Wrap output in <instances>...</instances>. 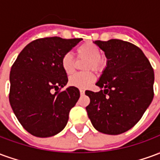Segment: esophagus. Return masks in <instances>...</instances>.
I'll list each match as a JSON object with an SVG mask.
<instances>
[{
	"mask_svg": "<svg viewBox=\"0 0 160 160\" xmlns=\"http://www.w3.org/2000/svg\"><path fill=\"white\" fill-rule=\"evenodd\" d=\"M80 92L81 95H84V94H85V90H83V89H80Z\"/></svg>",
	"mask_w": 160,
	"mask_h": 160,
	"instance_id": "34e87169",
	"label": "esophagus"
}]
</instances>
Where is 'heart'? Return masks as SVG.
I'll list each match as a JSON object with an SVG mask.
<instances>
[{
  "label": "heart",
  "instance_id": "heart-1",
  "mask_svg": "<svg viewBox=\"0 0 160 160\" xmlns=\"http://www.w3.org/2000/svg\"><path fill=\"white\" fill-rule=\"evenodd\" d=\"M78 56L81 59L87 60L85 68L87 70L92 69L94 71H99L104 65V59L100 56L101 50L96 44L92 42H85L77 48ZM74 58L73 56L67 53L62 58L61 65L63 71L67 74H71L74 70ZM94 75L90 72L87 73H77L69 77L68 84L72 87L85 89L93 83Z\"/></svg>",
  "mask_w": 160,
  "mask_h": 160
}]
</instances>
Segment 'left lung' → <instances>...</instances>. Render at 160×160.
I'll return each instance as SVG.
<instances>
[{
    "mask_svg": "<svg viewBox=\"0 0 160 160\" xmlns=\"http://www.w3.org/2000/svg\"><path fill=\"white\" fill-rule=\"evenodd\" d=\"M104 52L106 67L90 98L88 118L98 131L120 134L140 121L153 98L154 73L140 48L119 39L93 42ZM103 90H102V88Z\"/></svg>",
    "mask_w": 160,
    "mask_h": 160,
    "instance_id": "8db88e82",
    "label": "left lung"
}]
</instances>
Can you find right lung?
Instances as JSON below:
<instances>
[{
    "mask_svg": "<svg viewBox=\"0 0 160 160\" xmlns=\"http://www.w3.org/2000/svg\"><path fill=\"white\" fill-rule=\"evenodd\" d=\"M59 37L39 38L23 49L10 72L9 102L24 128L37 137L56 135L65 128L70 110L80 98L77 87H68L62 56L81 41Z\"/></svg>",
    "mask_w": 160,
    "mask_h": 160,
    "instance_id": "right-lung-1",
    "label": "right lung"
}]
</instances>
